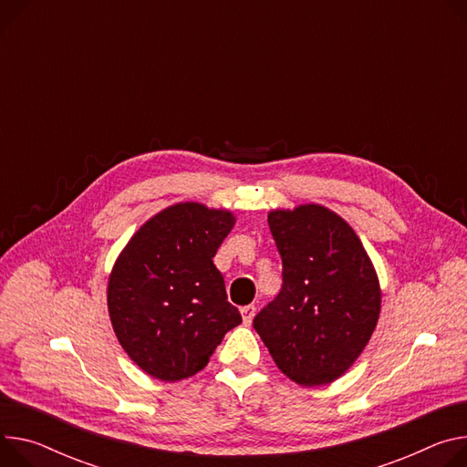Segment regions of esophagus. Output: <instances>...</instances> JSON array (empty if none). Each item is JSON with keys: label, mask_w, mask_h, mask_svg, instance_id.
Instances as JSON below:
<instances>
[{"label": "esophagus", "mask_w": 467, "mask_h": 467, "mask_svg": "<svg viewBox=\"0 0 467 467\" xmlns=\"http://www.w3.org/2000/svg\"><path fill=\"white\" fill-rule=\"evenodd\" d=\"M255 311H257V307L255 306H245V307H242L240 309V313H242V318H244V324H251V320H253V317H255Z\"/></svg>", "instance_id": "34e87169"}]
</instances>
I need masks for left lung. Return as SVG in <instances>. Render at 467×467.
<instances>
[{
  "label": "left lung",
  "instance_id": "1",
  "mask_svg": "<svg viewBox=\"0 0 467 467\" xmlns=\"http://www.w3.org/2000/svg\"><path fill=\"white\" fill-rule=\"evenodd\" d=\"M283 286L253 320L277 368L306 388L331 384L376 329L381 290L354 229L322 204L270 210Z\"/></svg>",
  "mask_w": 467,
  "mask_h": 467
}]
</instances>
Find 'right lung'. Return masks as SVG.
<instances>
[{
	"instance_id": "obj_1",
	"label": "right lung",
	"mask_w": 467,
	"mask_h": 467,
	"mask_svg": "<svg viewBox=\"0 0 467 467\" xmlns=\"http://www.w3.org/2000/svg\"><path fill=\"white\" fill-rule=\"evenodd\" d=\"M234 223L231 210L177 202L119 253L108 279L109 320L122 350L152 378L193 376L242 322L212 261Z\"/></svg>"
}]
</instances>
